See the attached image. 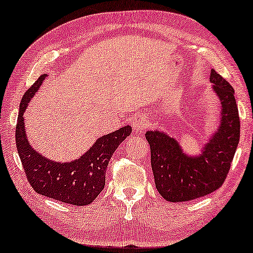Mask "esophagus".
Listing matches in <instances>:
<instances>
[{
	"instance_id": "34e87169",
	"label": "esophagus",
	"mask_w": 253,
	"mask_h": 253,
	"mask_svg": "<svg viewBox=\"0 0 253 253\" xmlns=\"http://www.w3.org/2000/svg\"><path fill=\"white\" fill-rule=\"evenodd\" d=\"M147 127V121L143 118H139L137 120H134L133 122V129L137 132H141L142 130H145Z\"/></svg>"
}]
</instances>
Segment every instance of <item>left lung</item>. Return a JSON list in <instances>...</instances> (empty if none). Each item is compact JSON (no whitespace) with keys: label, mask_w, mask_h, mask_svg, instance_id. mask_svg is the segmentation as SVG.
I'll use <instances>...</instances> for the list:
<instances>
[{"label":"left lung","mask_w":253,"mask_h":253,"mask_svg":"<svg viewBox=\"0 0 253 253\" xmlns=\"http://www.w3.org/2000/svg\"><path fill=\"white\" fill-rule=\"evenodd\" d=\"M211 81L220 99L221 120L218 131L209 139L200 156H186L176 140L164 132L146 133L156 189L170 203L194 200L219 189L239 145L240 118L234 89L213 69Z\"/></svg>","instance_id":"8db88e82"}]
</instances>
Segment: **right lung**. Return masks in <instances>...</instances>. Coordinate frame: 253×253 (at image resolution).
<instances>
[{
    "instance_id": "1",
    "label": "right lung",
    "mask_w": 253,
    "mask_h": 253,
    "mask_svg": "<svg viewBox=\"0 0 253 253\" xmlns=\"http://www.w3.org/2000/svg\"><path fill=\"white\" fill-rule=\"evenodd\" d=\"M45 78L46 75L38 78L21 99L15 127L19 157L27 180L37 193L64 204L86 206L91 204L102 192L108 162L120 143L129 137L132 129L126 126L103 135L86 154L71 163H56L46 159L30 146L23 122L26 107Z\"/></svg>"
}]
</instances>
